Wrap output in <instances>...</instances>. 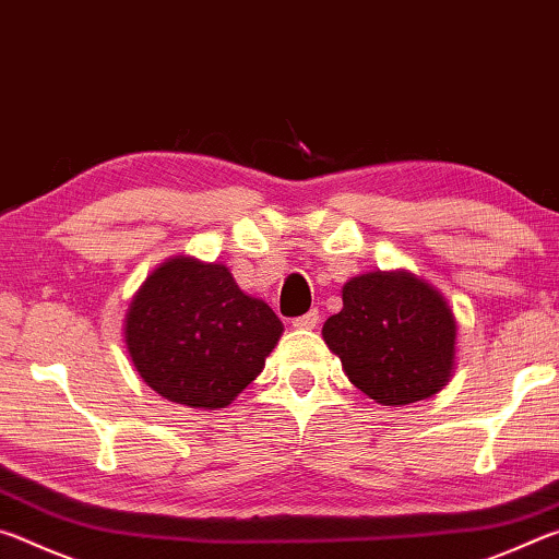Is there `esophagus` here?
I'll return each mask as SVG.
<instances>
[{
    "instance_id": "1",
    "label": "esophagus",
    "mask_w": 559,
    "mask_h": 559,
    "mask_svg": "<svg viewBox=\"0 0 559 559\" xmlns=\"http://www.w3.org/2000/svg\"><path fill=\"white\" fill-rule=\"evenodd\" d=\"M318 320H320L318 310H308L306 316H300V318L293 320V328H298V330H313V328L318 325Z\"/></svg>"
}]
</instances>
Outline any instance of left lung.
<instances>
[{
	"label": "left lung",
	"mask_w": 559,
	"mask_h": 559,
	"mask_svg": "<svg viewBox=\"0 0 559 559\" xmlns=\"http://www.w3.org/2000/svg\"><path fill=\"white\" fill-rule=\"evenodd\" d=\"M347 380L384 406L429 400L451 380L456 318L409 271L362 273L343 286V310L323 325Z\"/></svg>",
	"instance_id": "8db88e82"
}]
</instances>
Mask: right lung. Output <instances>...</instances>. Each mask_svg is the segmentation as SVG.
Instances as JSON below:
<instances>
[{"mask_svg":"<svg viewBox=\"0 0 559 559\" xmlns=\"http://www.w3.org/2000/svg\"><path fill=\"white\" fill-rule=\"evenodd\" d=\"M122 330L150 390L192 409H224L261 374L283 323L224 263L175 257L132 296Z\"/></svg>","mask_w":559,"mask_h":559,"instance_id":"obj_1","label":"right lung"}]
</instances>
